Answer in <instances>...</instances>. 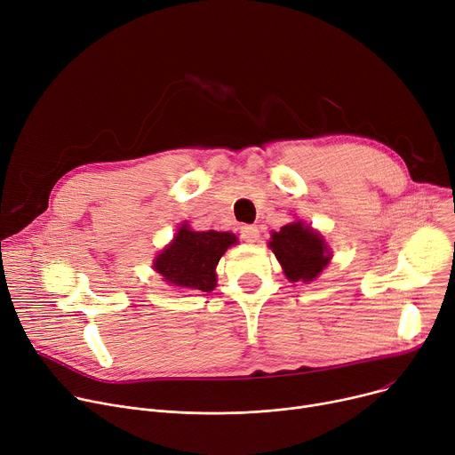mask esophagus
Masks as SVG:
<instances>
[{
    "label": "esophagus",
    "mask_w": 455,
    "mask_h": 455,
    "mask_svg": "<svg viewBox=\"0 0 455 455\" xmlns=\"http://www.w3.org/2000/svg\"><path fill=\"white\" fill-rule=\"evenodd\" d=\"M240 236H243L246 243H257L259 240V228L257 226H240Z\"/></svg>",
    "instance_id": "34e87169"
}]
</instances>
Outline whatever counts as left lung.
<instances>
[{
  "instance_id": "8db88e82",
  "label": "left lung",
  "mask_w": 455,
  "mask_h": 455,
  "mask_svg": "<svg viewBox=\"0 0 455 455\" xmlns=\"http://www.w3.org/2000/svg\"><path fill=\"white\" fill-rule=\"evenodd\" d=\"M281 262L284 275L291 281H314L331 260L323 236L301 222L283 226L268 244Z\"/></svg>"
}]
</instances>
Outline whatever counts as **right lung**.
Listing matches in <instances>:
<instances>
[{"mask_svg": "<svg viewBox=\"0 0 455 455\" xmlns=\"http://www.w3.org/2000/svg\"><path fill=\"white\" fill-rule=\"evenodd\" d=\"M235 243L236 236L228 231H191L181 226L172 244L157 255L154 270L174 286L211 291L217 286V264Z\"/></svg>", "mask_w": 455, "mask_h": 455, "instance_id": "right-lung-1", "label": "right lung"}]
</instances>
